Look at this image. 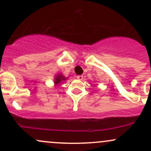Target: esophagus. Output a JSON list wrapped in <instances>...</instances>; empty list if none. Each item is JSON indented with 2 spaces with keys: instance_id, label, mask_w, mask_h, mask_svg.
<instances>
[{
  "instance_id": "esophagus-1",
  "label": "esophagus",
  "mask_w": 151,
  "mask_h": 151,
  "mask_svg": "<svg viewBox=\"0 0 151 151\" xmlns=\"http://www.w3.org/2000/svg\"><path fill=\"white\" fill-rule=\"evenodd\" d=\"M77 77V79H79V80H82V79H83V76L82 75H78Z\"/></svg>"
}]
</instances>
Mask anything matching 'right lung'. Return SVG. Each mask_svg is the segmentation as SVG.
<instances>
[{
    "label": "right lung",
    "instance_id": "obj_1",
    "mask_svg": "<svg viewBox=\"0 0 151 151\" xmlns=\"http://www.w3.org/2000/svg\"><path fill=\"white\" fill-rule=\"evenodd\" d=\"M66 79H67V78H65V76H63L61 74L56 75V76H55V81H54V82H55V86H57L58 84H60L61 81L66 80Z\"/></svg>",
    "mask_w": 151,
    "mask_h": 151
}]
</instances>
